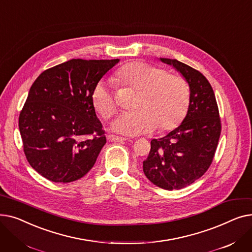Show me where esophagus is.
Wrapping results in <instances>:
<instances>
[{
  "label": "esophagus",
  "instance_id": "34e87169",
  "mask_svg": "<svg viewBox=\"0 0 252 252\" xmlns=\"http://www.w3.org/2000/svg\"><path fill=\"white\" fill-rule=\"evenodd\" d=\"M107 139H108V141H111V142H124L126 140V138L115 136V135H108Z\"/></svg>",
  "mask_w": 252,
  "mask_h": 252
}]
</instances>
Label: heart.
Segmentation results:
<instances>
[{
  "instance_id": "obj_1",
  "label": "heart",
  "mask_w": 252,
  "mask_h": 252,
  "mask_svg": "<svg viewBox=\"0 0 252 252\" xmlns=\"http://www.w3.org/2000/svg\"><path fill=\"white\" fill-rule=\"evenodd\" d=\"M115 79L140 94L133 111L119 115L112 127L129 136L149 134L159 126L160 131L177 128L187 115L190 90L181 76L171 75L161 67L145 62H130L115 72ZM92 101L103 118L116 111L111 84L99 82L92 93Z\"/></svg>"
}]
</instances>
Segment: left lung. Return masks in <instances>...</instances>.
<instances>
[{"label": "left lung", "instance_id": "1", "mask_svg": "<svg viewBox=\"0 0 252 252\" xmlns=\"http://www.w3.org/2000/svg\"><path fill=\"white\" fill-rule=\"evenodd\" d=\"M160 60L174 66L189 84L190 105L177 128L151 141L143 171L157 187L179 190L206 173L214 160L221 125L215 93L206 77L176 59Z\"/></svg>", "mask_w": 252, "mask_h": 252}]
</instances>
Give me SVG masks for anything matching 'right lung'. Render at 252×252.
<instances>
[{"instance_id":"right-lung-1","label":"right lung","mask_w":252,"mask_h":252,"mask_svg":"<svg viewBox=\"0 0 252 252\" xmlns=\"http://www.w3.org/2000/svg\"><path fill=\"white\" fill-rule=\"evenodd\" d=\"M71 59L43 71L19 114L23 151L32 167L55 183L87 175L106 144L92 93L118 63Z\"/></svg>"}]
</instances>
